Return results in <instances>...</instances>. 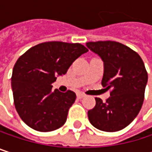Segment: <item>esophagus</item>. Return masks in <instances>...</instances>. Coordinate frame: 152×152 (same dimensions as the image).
Segmentation results:
<instances>
[{
  "instance_id": "obj_1",
  "label": "esophagus",
  "mask_w": 152,
  "mask_h": 152,
  "mask_svg": "<svg viewBox=\"0 0 152 152\" xmlns=\"http://www.w3.org/2000/svg\"><path fill=\"white\" fill-rule=\"evenodd\" d=\"M76 96H77V98L78 99H82V98H83L85 95L83 94V93H81V92H78L77 94H76Z\"/></svg>"
}]
</instances>
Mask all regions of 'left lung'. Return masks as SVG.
<instances>
[{
	"mask_svg": "<svg viewBox=\"0 0 152 152\" xmlns=\"http://www.w3.org/2000/svg\"><path fill=\"white\" fill-rule=\"evenodd\" d=\"M86 46L104 62L101 84L111 90L103 102L88 111L90 122L96 129L115 132L129 126L139 113L144 99L148 74L142 58L129 46L116 41L87 42Z\"/></svg>",
	"mask_w": 152,
	"mask_h": 152,
	"instance_id": "8db88e82",
	"label": "left lung"
}]
</instances>
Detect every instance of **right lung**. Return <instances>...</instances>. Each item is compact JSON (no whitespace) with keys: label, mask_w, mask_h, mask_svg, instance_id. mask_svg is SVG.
<instances>
[{"label":"right lung","mask_w":152,"mask_h":152,"mask_svg":"<svg viewBox=\"0 0 152 152\" xmlns=\"http://www.w3.org/2000/svg\"><path fill=\"white\" fill-rule=\"evenodd\" d=\"M87 52L79 43L51 41L30 48L18 58L11 87L16 112L26 125L40 132L53 131L64 125L76 93L53 91L52 83Z\"/></svg>","instance_id":"right-lung-1"}]
</instances>
